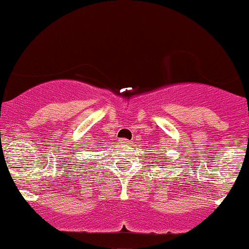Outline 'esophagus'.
Masks as SVG:
<instances>
[{"label": "esophagus", "instance_id": "1", "mask_svg": "<svg viewBox=\"0 0 249 249\" xmlns=\"http://www.w3.org/2000/svg\"><path fill=\"white\" fill-rule=\"evenodd\" d=\"M119 144H122V145H124V146H127V145L131 144V141L126 140V138H120V140H119Z\"/></svg>", "mask_w": 249, "mask_h": 249}]
</instances>
